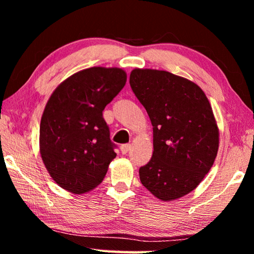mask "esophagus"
<instances>
[{
	"instance_id": "34e87169",
	"label": "esophagus",
	"mask_w": 254,
	"mask_h": 254,
	"mask_svg": "<svg viewBox=\"0 0 254 254\" xmlns=\"http://www.w3.org/2000/svg\"><path fill=\"white\" fill-rule=\"evenodd\" d=\"M131 149V144H122L121 145V152L123 154H126L128 152V150Z\"/></svg>"
}]
</instances>
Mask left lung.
Masks as SVG:
<instances>
[{
    "label": "left lung",
    "mask_w": 254,
    "mask_h": 254,
    "mask_svg": "<svg viewBox=\"0 0 254 254\" xmlns=\"http://www.w3.org/2000/svg\"><path fill=\"white\" fill-rule=\"evenodd\" d=\"M130 86L153 127V154L139 169L143 186L161 200L198 186L218 150V128L207 97L169 71L133 69Z\"/></svg>",
    "instance_id": "8db88e82"
}]
</instances>
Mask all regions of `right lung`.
Segmentation results:
<instances>
[{
    "instance_id": "add662e5",
    "label": "right lung",
    "mask_w": 254,
    "mask_h": 254,
    "mask_svg": "<svg viewBox=\"0 0 254 254\" xmlns=\"http://www.w3.org/2000/svg\"><path fill=\"white\" fill-rule=\"evenodd\" d=\"M127 81L120 68L92 67L55 89L40 123V153L60 187L84 194L102 183L117 148L103 111Z\"/></svg>"
}]
</instances>
